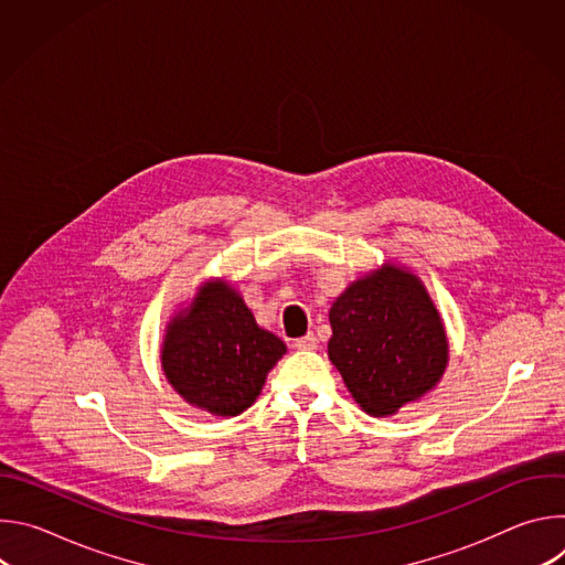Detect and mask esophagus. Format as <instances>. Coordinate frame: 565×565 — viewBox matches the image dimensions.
<instances>
[{
	"instance_id": "esophagus-1",
	"label": "esophagus",
	"mask_w": 565,
	"mask_h": 565,
	"mask_svg": "<svg viewBox=\"0 0 565 565\" xmlns=\"http://www.w3.org/2000/svg\"><path fill=\"white\" fill-rule=\"evenodd\" d=\"M295 349L297 351H312V349H317V338L312 333H306L303 338L295 340Z\"/></svg>"
}]
</instances>
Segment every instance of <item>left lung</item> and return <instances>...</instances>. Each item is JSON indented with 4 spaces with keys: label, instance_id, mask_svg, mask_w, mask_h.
<instances>
[{
    "label": "left lung",
    "instance_id": "left-lung-1",
    "mask_svg": "<svg viewBox=\"0 0 565 565\" xmlns=\"http://www.w3.org/2000/svg\"><path fill=\"white\" fill-rule=\"evenodd\" d=\"M329 360L373 418L425 397L449 364L445 321L423 279L395 262L362 275L335 297Z\"/></svg>",
    "mask_w": 565,
    "mask_h": 565
}]
</instances>
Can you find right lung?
Instances as JSON below:
<instances>
[{"label":"right lung","mask_w":565,"mask_h":565,"mask_svg":"<svg viewBox=\"0 0 565 565\" xmlns=\"http://www.w3.org/2000/svg\"><path fill=\"white\" fill-rule=\"evenodd\" d=\"M284 353L286 344L257 324L241 292L216 277L170 317L160 369L190 407L234 418L253 407Z\"/></svg>","instance_id":"obj_1"}]
</instances>
